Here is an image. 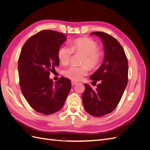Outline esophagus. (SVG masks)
<instances>
[{"label": "esophagus", "mask_w": 150, "mask_h": 150, "mask_svg": "<svg viewBox=\"0 0 150 150\" xmlns=\"http://www.w3.org/2000/svg\"><path fill=\"white\" fill-rule=\"evenodd\" d=\"M71 84H72V86H74V85H75V84H77V82H75V81H72V82H71Z\"/></svg>", "instance_id": "34e87169"}]
</instances>
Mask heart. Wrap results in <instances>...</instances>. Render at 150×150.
<instances>
[{
	"label": "heart",
	"mask_w": 150,
	"mask_h": 150,
	"mask_svg": "<svg viewBox=\"0 0 150 150\" xmlns=\"http://www.w3.org/2000/svg\"><path fill=\"white\" fill-rule=\"evenodd\" d=\"M71 47L61 46L58 50L57 57L62 64L69 62L73 52L83 54L80 66H71L63 72L64 75L74 81H79L88 74L89 67L96 69L101 62L103 52L98 47V44L89 38H79L72 40Z\"/></svg>",
	"instance_id": "b5f03b06"
}]
</instances>
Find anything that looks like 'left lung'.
Masks as SVG:
<instances>
[{"label": "left lung", "instance_id": "8db88e82", "mask_svg": "<svg viewBox=\"0 0 150 150\" xmlns=\"http://www.w3.org/2000/svg\"><path fill=\"white\" fill-rule=\"evenodd\" d=\"M101 38L104 47L101 66L90 76L93 82L99 83L96 90L84 84L83 94L84 110L95 117L112 112L117 106L128 84V62L123 48L117 40L103 32L91 33Z\"/></svg>", "mask_w": 150, "mask_h": 150}]
</instances>
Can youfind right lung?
Listing matches in <instances>:
<instances>
[{
    "label": "right lung",
    "mask_w": 150,
    "mask_h": 150,
    "mask_svg": "<svg viewBox=\"0 0 150 150\" xmlns=\"http://www.w3.org/2000/svg\"><path fill=\"white\" fill-rule=\"evenodd\" d=\"M66 40L59 32L40 31L25 42L18 60L21 91L29 105L44 115L60 110L71 90L69 79L61 77L54 83L49 77L59 65L58 50Z\"/></svg>",
    "instance_id": "add662e5"
}]
</instances>
